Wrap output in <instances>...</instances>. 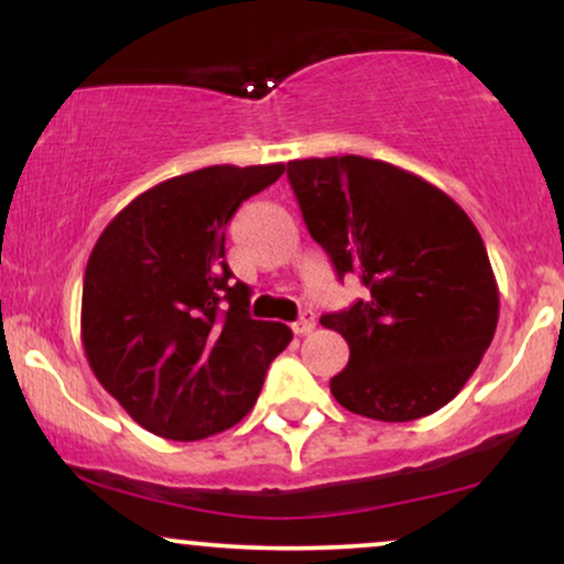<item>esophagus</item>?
<instances>
[{
    "label": "esophagus",
    "mask_w": 564,
    "mask_h": 564,
    "mask_svg": "<svg viewBox=\"0 0 564 564\" xmlns=\"http://www.w3.org/2000/svg\"><path fill=\"white\" fill-rule=\"evenodd\" d=\"M291 328H294V334H296V336L310 334V332H313V328H315V315H313V313H302V318L296 321L294 326H291Z\"/></svg>",
    "instance_id": "esophagus-1"
}]
</instances>
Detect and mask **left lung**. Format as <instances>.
Instances as JSON below:
<instances>
[{
    "instance_id": "obj_1",
    "label": "left lung",
    "mask_w": 564,
    "mask_h": 564,
    "mask_svg": "<svg viewBox=\"0 0 564 564\" xmlns=\"http://www.w3.org/2000/svg\"><path fill=\"white\" fill-rule=\"evenodd\" d=\"M289 183L339 281L364 300L323 315L349 360L336 403L379 422H413L451 403L498 323V286L467 212L416 174L364 156L289 161Z\"/></svg>"
}]
</instances>
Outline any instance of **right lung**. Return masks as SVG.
I'll return each mask as SVG.
<instances>
[{"label": "right lung", "instance_id": "add662e5", "mask_svg": "<svg viewBox=\"0 0 564 564\" xmlns=\"http://www.w3.org/2000/svg\"><path fill=\"white\" fill-rule=\"evenodd\" d=\"M286 166H206L164 180L116 215L89 254L82 345L129 416L166 440L230 430L260 398L291 328L249 315L225 225Z\"/></svg>", "mask_w": 564, "mask_h": 564}]
</instances>
